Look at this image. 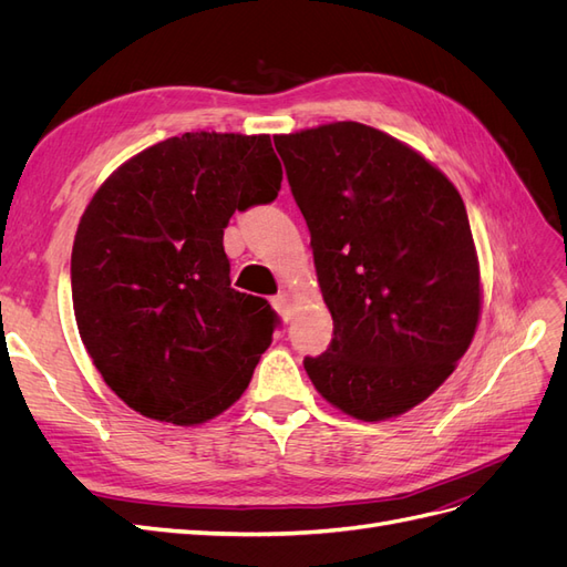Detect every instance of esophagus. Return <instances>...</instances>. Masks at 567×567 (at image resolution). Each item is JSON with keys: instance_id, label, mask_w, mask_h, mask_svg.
Wrapping results in <instances>:
<instances>
[{"instance_id": "34e87169", "label": "esophagus", "mask_w": 567, "mask_h": 567, "mask_svg": "<svg viewBox=\"0 0 567 567\" xmlns=\"http://www.w3.org/2000/svg\"><path fill=\"white\" fill-rule=\"evenodd\" d=\"M271 302H274V307H277V310L281 312L284 319L290 317V305H293V296H290V290H279V293L274 296Z\"/></svg>"}]
</instances>
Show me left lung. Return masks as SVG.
<instances>
[{
  "instance_id": "8db88e82",
  "label": "left lung",
  "mask_w": 567,
  "mask_h": 567,
  "mask_svg": "<svg viewBox=\"0 0 567 567\" xmlns=\"http://www.w3.org/2000/svg\"><path fill=\"white\" fill-rule=\"evenodd\" d=\"M312 236L333 340L305 371L326 402L385 421L450 379L480 319L466 205L419 151L362 123L274 136Z\"/></svg>"
}]
</instances>
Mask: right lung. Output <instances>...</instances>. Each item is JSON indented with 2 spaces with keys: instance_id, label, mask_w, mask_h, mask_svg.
Here are the masks:
<instances>
[{
  "instance_id": "add662e5",
  "label": "right lung",
  "mask_w": 567,
  "mask_h": 567,
  "mask_svg": "<svg viewBox=\"0 0 567 567\" xmlns=\"http://www.w3.org/2000/svg\"><path fill=\"white\" fill-rule=\"evenodd\" d=\"M281 179L269 134L186 132L136 153L90 200L71 257L75 321L142 416L198 425L248 388L279 319L231 288L221 238Z\"/></svg>"
}]
</instances>
